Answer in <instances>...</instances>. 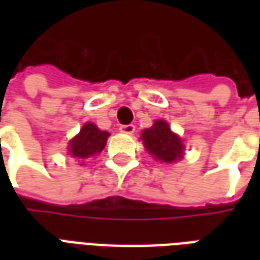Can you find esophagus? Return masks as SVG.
Listing matches in <instances>:
<instances>
[{"mask_svg": "<svg viewBox=\"0 0 260 260\" xmlns=\"http://www.w3.org/2000/svg\"><path fill=\"white\" fill-rule=\"evenodd\" d=\"M119 131H121L122 134H125V135H132V134L135 132V125H122V126L119 128Z\"/></svg>", "mask_w": 260, "mask_h": 260, "instance_id": "esophagus-1", "label": "esophagus"}]
</instances>
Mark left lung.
Wrapping results in <instances>:
<instances>
[{
  "instance_id": "obj_1",
  "label": "left lung",
  "mask_w": 260,
  "mask_h": 260,
  "mask_svg": "<svg viewBox=\"0 0 260 260\" xmlns=\"http://www.w3.org/2000/svg\"><path fill=\"white\" fill-rule=\"evenodd\" d=\"M141 139L146 152L160 163H174L184 157L185 146L181 138L163 119H156L152 128L143 131Z\"/></svg>"
}]
</instances>
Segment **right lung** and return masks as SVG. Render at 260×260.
<instances>
[{"instance_id":"obj_1","label":"right lung","mask_w":260,"mask_h":260,"mask_svg":"<svg viewBox=\"0 0 260 260\" xmlns=\"http://www.w3.org/2000/svg\"><path fill=\"white\" fill-rule=\"evenodd\" d=\"M108 136L107 131L99 129L93 122H86L79 134L69 141L68 152L71 157L82 163L86 158L96 156L104 149Z\"/></svg>"}]
</instances>
